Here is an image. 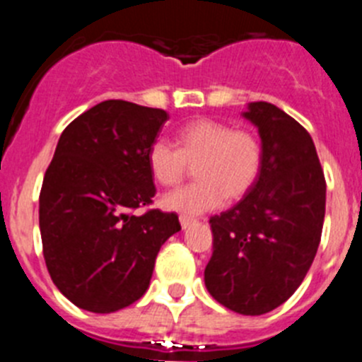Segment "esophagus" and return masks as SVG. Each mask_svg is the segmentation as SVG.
I'll return each instance as SVG.
<instances>
[{"label":"esophagus","instance_id":"esophagus-1","mask_svg":"<svg viewBox=\"0 0 362 362\" xmlns=\"http://www.w3.org/2000/svg\"><path fill=\"white\" fill-rule=\"evenodd\" d=\"M179 223H181V226H183V228H188V226L196 223V219H194V217H188V216H181L179 217Z\"/></svg>","mask_w":362,"mask_h":362}]
</instances>
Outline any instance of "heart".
Here are the masks:
<instances>
[{"mask_svg":"<svg viewBox=\"0 0 362 362\" xmlns=\"http://www.w3.org/2000/svg\"><path fill=\"white\" fill-rule=\"evenodd\" d=\"M175 145L177 150L159 139L146 152L150 174L163 187H177L188 175V166L196 165L197 183L163 197L166 210L187 216L216 210L226 197H245L261 174L263 143L252 130L204 117L185 124Z\"/></svg>","mask_w":362,"mask_h":362,"instance_id":"heart-1","label":"heart"}]
</instances>
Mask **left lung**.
<instances>
[{"label":"left lung","instance_id":"1","mask_svg":"<svg viewBox=\"0 0 362 362\" xmlns=\"http://www.w3.org/2000/svg\"><path fill=\"white\" fill-rule=\"evenodd\" d=\"M243 116L257 127L263 166L235 206L210 217L214 252L204 284L228 310L263 315L283 305L312 267L326 181L312 137L286 112L255 101Z\"/></svg>","mask_w":362,"mask_h":362}]
</instances>
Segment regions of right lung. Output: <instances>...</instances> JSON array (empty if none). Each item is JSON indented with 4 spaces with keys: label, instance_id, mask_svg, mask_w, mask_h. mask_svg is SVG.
<instances>
[{
    "label": "right lung",
    "instance_id": "right-lung-1",
    "mask_svg": "<svg viewBox=\"0 0 362 362\" xmlns=\"http://www.w3.org/2000/svg\"><path fill=\"white\" fill-rule=\"evenodd\" d=\"M168 114L108 99L63 130L45 172L40 230L57 290L78 308L110 313L146 292L156 257L181 230L174 212L153 209L146 152Z\"/></svg>",
    "mask_w": 362,
    "mask_h": 362
}]
</instances>
